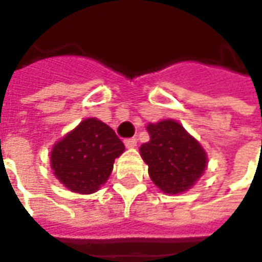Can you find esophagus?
<instances>
[{
    "label": "esophagus",
    "mask_w": 262,
    "mask_h": 262,
    "mask_svg": "<svg viewBox=\"0 0 262 262\" xmlns=\"http://www.w3.org/2000/svg\"><path fill=\"white\" fill-rule=\"evenodd\" d=\"M136 144H137V139H136V137H130V139H126V140H125V146L127 148L136 147Z\"/></svg>",
    "instance_id": "34e87169"
}]
</instances>
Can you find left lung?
Segmentation results:
<instances>
[{
  "mask_svg": "<svg viewBox=\"0 0 262 262\" xmlns=\"http://www.w3.org/2000/svg\"><path fill=\"white\" fill-rule=\"evenodd\" d=\"M146 129L150 140L140 146V156L154 185L168 195L191 189L208 167L201 143L174 119L148 123Z\"/></svg>",
  "mask_w": 262,
  "mask_h": 262,
  "instance_id": "obj_1",
  "label": "left lung"
}]
</instances>
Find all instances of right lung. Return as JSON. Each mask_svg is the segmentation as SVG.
I'll return each mask as SVG.
<instances>
[{
  "instance_id": "add662e5",
  "label": "right lung",
  "mask_w": 262,
  "mask_h": 262,
  "mask_svg": "<svg viewBox=\"0 0 262 262\" xmlns=\"http://www.w3.org/2000/svg\"><path fill=\"white\" fill-rule=\"evenodd\" d=\"M123 151L125 144L106 123L86 118L54 143L50 167L69 191L88 195L108 181L115 160Z\"/></svg>"
}]
</instances>
